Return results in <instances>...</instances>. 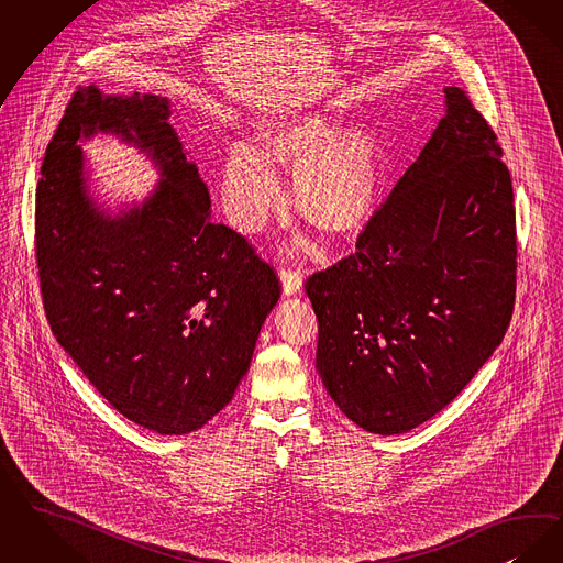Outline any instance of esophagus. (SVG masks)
<instances>
[{
	"label": "esophagus",
	"mask_w": 563,
	"mask_h": 563,
	"mask_svg": "<svg viewBox=\"0 0 563 563\" xmlns=\"http://www.w3.org/2000/svg\"><path fill=\"white\" fill-rule=\"evenodd\" d=\"M280 276H283V291L285 295H295L301 287V271L295 266H283L280 268Z\"/></svg>",
	"instance_id": "esophagus-1"
}]
</instances>
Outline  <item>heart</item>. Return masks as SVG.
<instances>
[{"instance_id": "heart-1", "label": "heart", "mask_w": 563, "mask_h": 563, "mask_svg": "<svg viewBox=\"0 0 563 563\" xmlns=\"http://www.w3.org/2000/svg\"><path fill=\"white\" fill-rule=\"evenodd\" d=\"M299 167L292 199L301 216L327 234H352L373 213L382 180V140L373 128H350L327 111L278 119L260 134V148L232 142L222 165V192L232 222L257 230L280 205L272 165Z\"/></svg>"}]
</instances>
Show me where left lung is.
<instances>
[{"mask_svg": "<svg viewBox=\"0 0 563 563\" xmlns=\"http://www.w3.org/2000/svg\"><path fill=\"white\" fill-rule=\"evenodd\" d=\"M444 93L446 114L356 251L306 280L318 375L371 433H406L450 405L514 314L511 174L467 91Z\"/></svg>", "mask_w": 563, "mask_h": 563, "instance_id": "obj_1", "label": "left lung"}]
</instances>
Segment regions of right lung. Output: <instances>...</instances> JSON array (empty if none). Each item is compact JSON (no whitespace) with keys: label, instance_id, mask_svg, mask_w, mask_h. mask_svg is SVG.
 Listing matches in <instances>:
<instances>
[{"label":"right lung","instance_id":"add662e5","mask_svg":"<svg viewBox=\"0 0 563 563\" xmlns=\"http://www.w3.org/2000/svg\"><path fill=\"white\" fill-rule=\"evenodd\" d=\"M153 93L77 88L47 144L35 255L49 329L88 382L140 428L181 435L224 408L247 373L278 276L247 239L209 220V192ZM121 134L162 169L123 217L85 192L79 136Z\"/></svg>","mask_w":563,"mask_h":563}]
</instances>
